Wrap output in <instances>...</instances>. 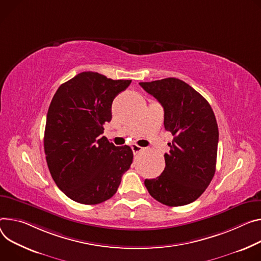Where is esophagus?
Masks as SVG:
<instances>
[{
	"mask_svg": "<svg viewBox=\"0 0 261 261\" xmlns=\"http://www.w3.org/2000/svg\"><path fill=\"white\" fill-rule=\"evenodd\" d=\"M131 149H132V151H133V153H134V155H135V154H137V153H139V152L143 151V149H144V148L139 147V146H138V145H136V144H133V145H131Z\"/></svg>",
	"mask_w": 261,
	"mask_h": 261,
	"instance_id": "obj_1",
	"label": "esophagus"
}]
</instances>
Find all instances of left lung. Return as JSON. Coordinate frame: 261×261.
Masks as SVG:
<instances>
[{"label":"left lung","mask_w":261,"mask_h":261,"mask_svg":"<svg viewBox=\"0 0 261 261\" xmlns=\"http://www.w3.org/2000/svg\"><path fill=\"white\" fill-rule=\"evenodd\" d=\"M139 85L163 107L164 128L174 136L165 168L156 179H146L149 194L168 206L196 201L216 173L219 128L204 97L184 81L165 78Z\"/></svg>","instance_id":"left-lung-1"}]
</instances>
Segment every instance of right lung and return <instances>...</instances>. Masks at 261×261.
<instances>
[{"label":"right lung","instance_id":"1","mask_svg":"<svg viewBox=\"0 0 261 261\" xmlns=\"http://www.w3.org/2000/svg\"><path fill=\"white\" fill-rule=\"evenodd\" d=\"M130 83L83 72L54 94L44 129L45 159L56 185L75 202L94 205L110 199L130 168L131 148L100 136L111 121L113 99Z\"/></svg>","mask_w":261,"mask_h":261}]
</instances>
